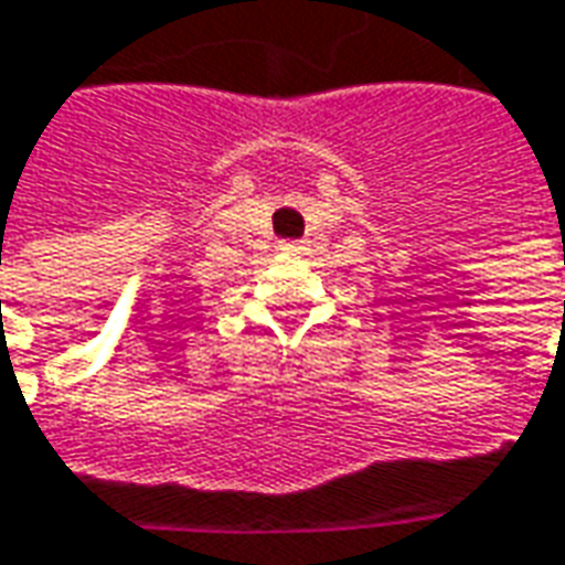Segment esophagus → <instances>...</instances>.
Here are the masks:
<instances>
[{
  "instance_id": "esophagus-1",
  "label": "esophagus",
  "mask_w": 565,
  "mask_h": 565,
  "mask_svg": "<svg viewBox=\"0 0 565 565\" xmlns=\"http://www.w3.org/2000/svg\"><path fill=\"white\" fill-rule=\"evenodd\" d=\"M278 250L287 253V256H299V253L306 250V247H302V244H297V241H284V244H281V247H278Z\"/></svg>"
}]
</instances>
